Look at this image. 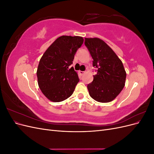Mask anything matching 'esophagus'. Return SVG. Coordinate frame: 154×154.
Masks as SVG:
<instances>
[{
  "label": "esophagus",
  "mask_w": 154,
  "mask_h": 154,
  "mask_svg": "<svg viewBox=\"0 0 154 154\" xmlns=\"http://www.w3.org/2000/svg\"><path fill=\"white\" fill-rule=\"evenodd\" d=\"M84 73H85V71H80V74H81L82 76L83 75V74H84Z\"/></svg>",
  "instance_id": "esophagus-1"
}]
</instances>
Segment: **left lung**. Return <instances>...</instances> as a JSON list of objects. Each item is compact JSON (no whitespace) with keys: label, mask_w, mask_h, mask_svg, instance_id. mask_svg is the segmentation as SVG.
I'll list each match as a JSON object with an SVG mask.
<instances>
[{"label":"left lung","mask_w":154,"mask_h":154,"mask_svg":"<svg viewBox=\"0 0 154 154\" xmlns=\"http://www.w3.org/2000/svg\"><path fill=\"white\" fill-rule=\"evenodd\" d=\"M85 45L97 72L92 82L87 85L89 95L101 103L112 101L125 86L127 74L123 63L113 50L100 38H85Z\"/></svg>","instance_id":"1"}]
</instances>
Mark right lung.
Returning a JSON list of instances; mask_svg holds the SVG:
<instances>
[{
    "label": "right lung",
    "instance_id": "obj_1",
    "mask_svg": "<svg viewBox=\"0 0 154 154\" xmlns=\"http://www.w3.org/2000/svg\"><path fill=\"white\" fill-rule=\"evenodd\" d=\"M83 43L81 36H62L42 57L36 75L39 88L49 100L62 101L72 94L80 79L71 65Z\"/></svg>",
    "mask_w": 154,
    "mask_h": 154
}]
</instances>
